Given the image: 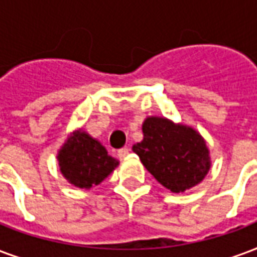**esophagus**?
Returning a JSON list of instances; mask_svg holds the SVG:
<instances>
[{
	"label": "esophagus",
	"mask_w": 257,
	"mask_h": 257,
	"mask_svg": "<svg viewBox=\"0 0 257 257\" xmlns=\"http://www.w3.org/2000/svg\"><path fill=\"white\" fill-rule=\"evenodd\" d=\"M128 154H129V148L123 147V148H121V150H118V151H117V157H118L119 159H123V158L126 157Z\"/></svg>",
	"instance_id": "1"
}]
</instances>
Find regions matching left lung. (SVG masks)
I'll list each match as a JSON object with an SVG mask.
<instances>
[{
  "label": "left lung",
  "instance_id": "obj_1",
  "mask_svg": "<svg viewBox=\"0 0 257 257\" xmlns=\"http://www.w3.org/2000/svg\"><path fill=\"white\" fill-rule=\"evenodd\" d=\"M143 142L132 150L163 187L178 193L206 177L210 170L208 148L196 131L166 118L150 117L143 123Z\"/></svg>",
  "mask_w": 257,
  "mask_h": 257
}]
</instances>
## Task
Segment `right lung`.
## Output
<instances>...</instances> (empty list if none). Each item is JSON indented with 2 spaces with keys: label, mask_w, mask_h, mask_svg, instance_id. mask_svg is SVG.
<instances>
[{
  "label": "right lung",
  "mask_w": 257,
  "mask_h": 257,
  "mask_svg": "<svg viewBox=\"0 0 257 257\" xmlns=\"http://www.w3.org/2000/svg\"><path fill=\"white\" fill-rule=\"evenodd\" d=\"M58 162L66 180L85 189L103 181L118 165L99 142L81 131L66 140L58 154Z\"/></svg>",
  "instance_id": "right-lung-1"
}]
</instances>
